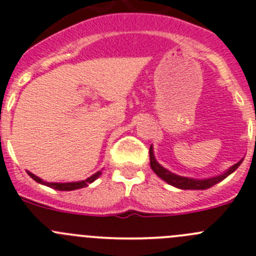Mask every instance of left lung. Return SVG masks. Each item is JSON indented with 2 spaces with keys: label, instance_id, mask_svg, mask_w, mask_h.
I'll use <instances>...</instances> for the list:
<instances>
[{
  "label": "left lung",
  "instance_id": "obj_1",
  "mask_svg": "<svg viewBox=\"0 0 256 256\" xmlns=\"http://www.w3.org/2000/svg\"><path fill=\"white\" fill-rule=\"evenodd\" d=\"M149 155H150V166L154 170V173L156 174L159 178H162L163 180H166V183H169L173 187L179 188V190H207V188H211L212 186L217 184L221 180L226 178V176H230L232 172H235L236 169L240 166V164L242 163V159L240 162L235 164V166H231L228 170H226L225 173L220 174L217 176H212V178H207V179H193V178H187V176H176V174L172 173L169 172L168 169L163 168L160 164L158 163L156 159L154 156V152H152V146H150L149 150Z\"/></svg>",
  "mask_w": 256,
  "mask_h": 256
}]
</instances>
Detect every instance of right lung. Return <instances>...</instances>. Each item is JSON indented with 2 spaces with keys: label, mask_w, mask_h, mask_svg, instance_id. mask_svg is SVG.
I'll return each mask as SVG.
<instances>
[{
  "label": "right lung",
  "mask_w": 256,
  "mask_h": 256,
  "mask_svg": "<svg viewBox=\"0 0 256 256\" xmlns=\"http://www.w3.org/2000/svg\"><path fill=\"white\" fill-rule=\"evenodd\" d=\"M28 174L31 176V178L34 179L35 182L40 183V184L46 186V187L54 188V190H80V188L87 187L88 184H90L92 182H94L96 179L101 176V170L97 172V173H94L93 176H90V178L84 179V180H80V182H69V183H49V182H45V180H42V178L36 176L35 174L30 173V172H28Z\"/></svg>",
  "instance_id": "obj_1"
}]
</instances>
